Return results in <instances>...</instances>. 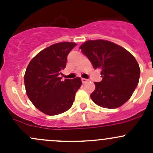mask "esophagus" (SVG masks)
Wrapping results in <instances>:
<instances>
[{
  "label": "esophagus",
  "mask_w": 153,
  "mask_h": 153,
  "mask_svg": "<svg viewBox=\"0 0 153 153\" xmlns=\"http://www.w3.org/2000/svg\"><path fill=\"white\" fill-rule=\"evenodd\" d=\"M81 81H82L83 84H86V82H88V81H89V80L86 79V78H81Z\"/></svg>",
  "instance_id": "1"
}]
</instances>
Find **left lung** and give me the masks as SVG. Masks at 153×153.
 <instances>
[{
  "label": "left lung",
  "mask_w": 153,
  "mask_h": 153,
  "mask_svg": "<svg viewBox=\"0 0 153 153\" xmlns=\"http://www.w3.org/2000/svg\"><path fill=\"white\" fill-rule=\"evenodd\" d=\"M95 69H101L102 81L95 82L90 95L97 105L107 109L122 106L138 84L140 67L133 55L124 48L104 40L87 41L80 47Z\"/></svg>",
  "instance_id": "1"
}]
</instances>
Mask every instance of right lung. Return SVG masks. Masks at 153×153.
Wrapping results in <instances>:
<instances>
[{
	"mask_svg": "<svg viewBox=\"0 0 153 153\" xmlns=\"http://www.w3.org/2000/svg\"><path fill=\"white\" fill-rule=\"evenodd\" d=\"M75 43L51 45L37 54L29 62L24 75L26 92L34 106L49 115L67 111L81 87V78L61 81L59 75L67 65V55Z\"/></svg>",
	"mask_w": 153,
	"mask_h": 153,
	"instance_id": "obj_1",
	"label": "right lung"
}]
</instances>
